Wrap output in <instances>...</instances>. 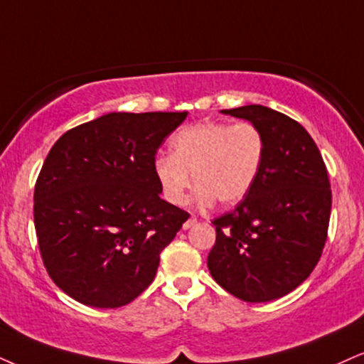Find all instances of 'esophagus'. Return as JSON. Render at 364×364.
Returning a JSON list of instances; mask_svg holds the SVG:
<instances>
[{"mask_svg": "<svg viewBox=\"0 0 364 364\" xmlns=\"http://www.w3.org/2000/svg\"><path fill=\"white\" fill-rule=\"evenodd\" d=\"M196 224V218L193 217V215H191L190 218H188V220L185 222V224H183V229H185V230H188V229H191V227H193Z\"/></svg>", "mask_w": 364, "mask_h": 364, "instance_id": "obj_1", "label": "esophagus"}]
</instances>
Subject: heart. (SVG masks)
<instances>
[{
	"label": "heart",
	"instance_id": "heart-1",
	"mask_svg": "<svg viewBox=\"0 0 364 364\" xmlns=\"http://www.w3.org/2000/svg\"><path fill=\"white\" fill-rule=\"evenodd\" d=\"M171 156H157L152 173L169 203L181 205L193 174L200 203L234 205L259 178L266 154L264 135L251 122H201L173 135Z\"/></svg>",
	"mask_w": 364,
	"mask_h": 364
}]
</instances>
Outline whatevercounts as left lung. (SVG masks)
<instances>
[{
	"label": "left lung",
	"mask_w": 364,
	"mask_h": 364,
	"mask_svg": "<svg viewBox=\"0 0 364 364\" xmlns=\"http://www.w3.org/2000/svg\"><path fill=\"white\" fill-rule=\"evenodd\" d=\"M259 127L266 154L259 178L234 212L212 222V278L230 295L261 304L310 277L329 227L332 193L321 152L293 118L262 105L222 110Z\"/></svg>",
	"instance_id": "1"
}]
</instances>
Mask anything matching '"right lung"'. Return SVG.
Returning a JSON list of instances; mask_svg holds the SVG:
<instances>
[{
	"label": "right lung",
	"instance_id": "add662e5",
	"mask_svg": "<svg viewBox=\"0 0 364 364\" xmlns=\"http://www.w3.org/2000/svg\"><path fill=\"white\" fill-rule=\"evenodd\" d=\"M188 112H112L68 130L46 157L33 220L47 273L87 307L130 304L188 220L161 200L152 163Z\"/></svg>",
	"mask_w": 364,
	"mask_h": 364
}]
</instances>
